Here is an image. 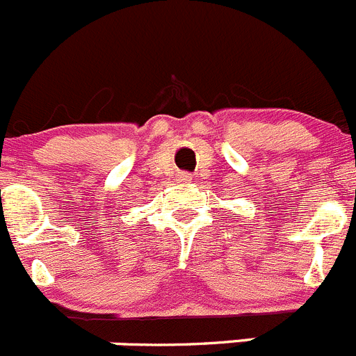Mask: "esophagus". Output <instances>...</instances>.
I'll return each instance as SVG.
<instances>
[{
  "label": "esophagus",
  "instance_id": "1",
  "mask_svg": "<svg viewBox=\"0 0 356 356\" xmlns=\"http://www.w3.org/2000/svg\"><path fill=\"white\" fill-rule=\"evenodd\" d=\"M191 174H188V172H179L177 174V181L179 182H191Z\"/></svg>",
  "mask_w": 356,
  "mask_h": 356
}]
</instances>
